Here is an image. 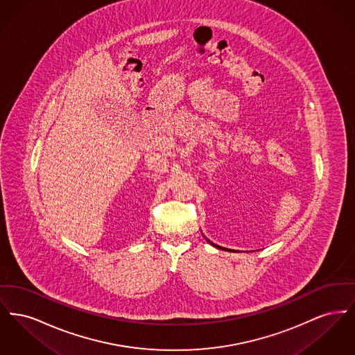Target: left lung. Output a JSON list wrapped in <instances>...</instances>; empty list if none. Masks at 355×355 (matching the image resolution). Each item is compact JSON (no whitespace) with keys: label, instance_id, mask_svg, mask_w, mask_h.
Masks as SVG:
<instances>
[{"label":"left lung","instance_id":"8db88e82","mask_svg":"<svg viewBox=\"0 0 355 355\" xmlns=\"http://www.w3.org/2000/svg\"><path fill=\"white\" fill-rule=\"evenodd\" d=\"M207 241H209V239H207ZM209 242H210V241H209ZM210 243H211V242H210ZM211 245H213V246H216V248H218L220 250H227V249H225V248H220L218 245H214V243H211Z\"/></svg>","mask_w":355,"mask_h":355}]
</instances>
